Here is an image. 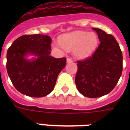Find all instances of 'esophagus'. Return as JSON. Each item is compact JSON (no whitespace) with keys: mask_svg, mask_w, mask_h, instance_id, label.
<instances>
[{"mask_svg":"<svg viewBox=\"0 0 130 130\" xmlns=\"http://www.w3.org/2000/svg\"><path fill=\"white\" fill-rule=\"evenodd\" d=\"M73 62V60L71 59V58H67V63H71Z\"/></svg>","mask_w":130,"mask_h":130,"instance_id":"obj_1","label":"esophagus"}]
</instances>
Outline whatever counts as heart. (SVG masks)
<instances>
[{
    "label": "heart",
    "mask_w": 130,
    "mask_h": 130,
    "mask_svg": "<svg viewBox=\"0 0 130 130\" xmlns=\"http://www.w3.org/2000/svg\"><path fill=\"white\" fill-rule=\"evenodd\" d=\"M60 43L53 42V48L61 51L63 47L73 50V55L78 59H86L90 57L99 44V37L94 32L74 31L61 36Z\"/></svg>",
    "instance_id": "obj_1"
}]
</instances>
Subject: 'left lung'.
<instances>
[{"label": "left lung", "instance_id": "1", "mask_svg": "<svg viewBox=\"0 0 130 130\" xmlns=\"http://www.w3.org/2000/svg\"><path fill=\"white\" fill-rule=\"evenodd\" d=\"M93 29L100 44L92 57L77 61L75 82L83 96L98 98L109 94L117 85L123 70V56L113 36L99 28Z\"/></svg>", "mask_w": 130, "mask_h": 130}]
</instances>
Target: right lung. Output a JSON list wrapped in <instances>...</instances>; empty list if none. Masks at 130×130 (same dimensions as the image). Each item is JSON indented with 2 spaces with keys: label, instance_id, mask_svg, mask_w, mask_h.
<instances>
[{
  "label": "right lung",
  "instance_id": "obj_1",
  "mask_svg": "<svg viewBox=\"0 0 130 130\" xmlns=\"http://www.w3.org/2000/svg\"><path fill=\"white\" fill-rule=\"evenodd\" d=\"M52 40L42 34L18 38L7 51V70L15 88L23 94L43 97L53 90L57 77L66 65V58L50 55ZM34 55L32 59H27Z\"/></svg>",
  "mask_w": 130,
  "mask_h": 130
}]
</instances>
